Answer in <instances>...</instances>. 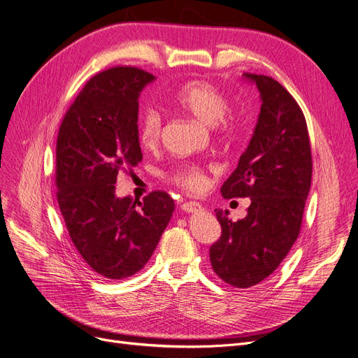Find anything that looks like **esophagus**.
Returning <instances> with one entry per match:
<instances>
[{"instance_id":"esophagus-1","label":"esophagus","mask_w":358,"mask_h":358,"mask_svg":"<svg viewBox=\"0 0 358 358\" xmlns=\"http://www.w3.org/2000/svg\"><path fill=\"white\" fill-rule=\"evenodd\" d=\"M181 209L184 210V213H189V214L201 213V210H203V208L199 202H186V203L181 205Z\"/></svg>"}]
</instances>
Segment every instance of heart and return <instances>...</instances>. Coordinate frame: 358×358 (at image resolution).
<instances>
[{"label": "heart", "instance_id": "obj_1", "mask_svg": "<svg viewBox=\"0 0 358 358\" xmlns=\"http://www.w3.org/2000/svg\"><path fill=\"white\" fill-rule=\"evenodd\" d=\"M174 103L197 121L215 127L229 109V100L213 84L206 81H190L184 84L174 96ZM162 115L155 108H143L138 113V137L145 148H155L162 134ZM227 129V124H222ZM169 180L189 192H201L206 186V177L199 166L186 165L174 169Z\"/></svg>", "mask_w": 358, "mask_h": 358}]
</instances>
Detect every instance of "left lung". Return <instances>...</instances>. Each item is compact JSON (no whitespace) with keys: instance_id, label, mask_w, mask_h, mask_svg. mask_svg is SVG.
<instances>
[{"instance_id":"left-lung-1","label":"left lung","mask_w":358,"mask_h":358,"mask_svg":"<svg viewBox=\"0 0 358 358\" xmlns=\"http://www.w3.org/2000/svg\"><path fill=\"white\" fill-rule=\"evenodd\" d=\"M259 91L261 110L239 165L221 187L226 199L250 197L248 215L233 222L215 209L221 237L209 259L226 283L246 289L266 280L298 239L311 186V145L306 116L275 79L245 73Z\"/></svg>"}]
</instances>
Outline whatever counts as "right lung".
<instances>
[{
    "instance_id": "1",
    "label": "right lung",
    "mask_w": 358,
    "mask_h": 358,
    "mask_svg": "<svg viewBox=\"0 0 358 358\" xmlns=\"http://www.w3.org/2000/svg\"><path fill=\"white\" fill-rule=\"evenodd\" d=\"M155 76L116 66L92 76L66 112L56 145L57 202L71 241L103 279L134 275L174 213L165 192L117 197L115 182L141 162L138 97Z\"/></svg>"
}]
</instances>
